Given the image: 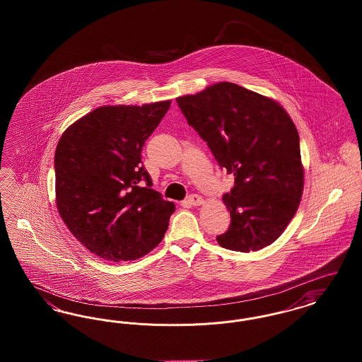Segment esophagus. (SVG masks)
Listing matches in <instances>:
<instances>
[{
  "instance_id": "1",
  "label": "esophagus",
  "mask_w": 362,
  "mask_h": 362,
  "mask_svg": "<svg viewBox=\"0 0 362 362\" xmlns=\"http://www.w3.org/2000/svg\"><path fill=\"white\" fill-rule=\"evenodd\" d=\"M186 202H187L189 205H192V206H199V205L204 204V199H202V197L198 195V194H191V195L187 197Z\"/></svg>"
}]
</instances>
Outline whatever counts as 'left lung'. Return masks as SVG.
<instances>
[{
  "mask_svg": "<svg viewBox=\"0 0 362 362\" xmlns=\"http://www.w3.org/2000/svg\"><path fill=\"white\" fill-rule=\"evenodd\" d=\"M176 102L218 165L235 175V186L223 195L230 225L218 244L239 252L270 245L291 223L304 187L291 117L274 100L232 83Z\"/></svg>",
  "mask_w": 362,
  "mask_h": 362,
  "instance_id": "left-lung-1",
  "label": "left lung"
}]
</instances>
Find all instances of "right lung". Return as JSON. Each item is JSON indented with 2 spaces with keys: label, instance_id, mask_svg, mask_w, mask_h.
<instances>
[{
  "label": "right lung",
  "instance_id": "right-lung-1",
  "mask_svg": "<svg viewBox=\"0 0 362 362\" xmlns=\"http://www.w3.org/2000/svg\"><path fill=\"white\" fill-rule=\"evenodd\" d=\"M170 105L99 107L68 127L57 145L58 211L100 258L134 260L164 238L175 205L152 189L141 151Z\"/></svg>",
  "mask_w": 362,
  "mask_h": 362
}]
</instances>
